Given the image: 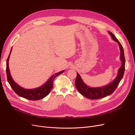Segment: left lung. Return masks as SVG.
Listing matches in <instances>:
<instances>
[{"label":"left lung","mask_w":135,"mask_h":135,"mask_svg":"<svg viewBox=\"0 0 135 135\" xmlns=\"http://www.w3.org/2000/svg\"><path fill=\"white\" fill-rule=\"evenodd\" d=\"M111 35V37L115 41L118 43L119 47L120 49V60L122 62V64L118 71V75L116 76L115 79L111 82V83L105 85L102 87L98 88H91L86 85L84 82L81 79L80 75L77 73V78L75 81V85L76 88L81 94L85 97L91 99H98L106 97L108 95L111 94L118 87L121 80L124 76L125 67V59L124 56V52L122 46L119 40L116 38L115 35L111 32H109Z\"/></svg>","instance_id":"8db88e82"}]
</instances>
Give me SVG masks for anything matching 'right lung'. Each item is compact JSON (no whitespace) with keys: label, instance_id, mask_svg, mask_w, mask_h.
Segmentation results:
<instances>
[{"label":"right lung","instance_id":"obj_1","mask_svg":"<svg viewBox=\"0 0 135 135\" xmlns=\"http://www.w3.org/2000/svg\"><path fill=\"white\" fill-rule=\"evenodd\" d=\"M11 50H12V48L10 50L9 55L7 61V68H6V69H7V75L8 83L16 94L21 97L31 100H38L48 95L52 90V88H53V81L54 79L57 76L64 72V71H61L52 75L46 83L42 86L37 88L32 89H24V88H22L15 83L10 74L9 68V60Z\"/></svg>","mask_w":135,"mask_h":135}]
</instances>
